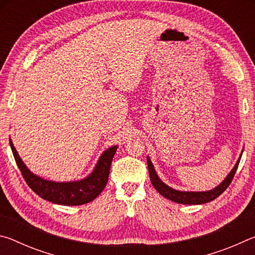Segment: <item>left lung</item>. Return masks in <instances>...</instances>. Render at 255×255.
<instances>
[{
	"label": "left lung",
	"mask_w": 255,
	"mask_h": 255,
	"mask_svg": "<svg viewBox=\"0 0 255 255\" xmlns=\"http://www.w3.org/2000/svg\"><path fill=\"white\" fill-rule=\"evenodd\" d=\"M241 157L237 159L235 166L233 167L232 171L230 172L225 180L223 182L217 185V187L209 190V191H180V190H175L173 188L169 187V185L165 184L163 181L158 178L156 174V171H155L152 161L147 156V166H148V172H149V178L150 182L154 185V188L159 192V195L163 197L167 198L169 200H172L174 202H178V204H183V205H201L206 204V202L213 201L216 198L219 197L222 193L225 191L228 185L231 184L233 178H234L235 172L239 167V163L241 161Z\"/></svg>",
	"instance_id": "obj_1"
}]
</instances>
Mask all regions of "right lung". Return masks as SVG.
Returning a JSON list of instances; mask_svg holds the SVG:
<instances>
[{
	"label": "right lung",
	"instance_id": "1",
	"mask_svg": "<svg viewBox=\"0 0 255 255\" xmlns=\"http://www.w3.org/2000/svg\"><path fill=\"white\" fill-rule=\"evenodd\" d=\"M10 146L16 165H18L23 179L32 191L36 192L42 199L65 206H80L88 204L100 195L107 185L112 158H114V155L117 150V146H111V147L106 149L99 158L91 174L86 178L80 181H71V182H56V181L45 180L33 174L22 162L11 139Z\"/></svg>",
	"mask_w": 255,
	"mask_h": 255
}]
</instances>
